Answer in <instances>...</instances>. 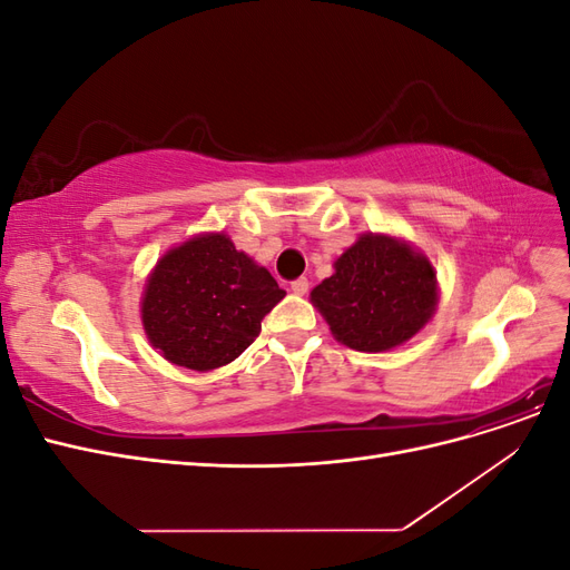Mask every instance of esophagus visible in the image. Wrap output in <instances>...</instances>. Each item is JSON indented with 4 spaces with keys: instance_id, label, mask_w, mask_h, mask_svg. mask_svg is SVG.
Wrapping results in <instances>:
<instances>
[{
    "instance_id": "obj_1",
    "label": "esophagus",
    "mask_w": 570,
    "mask_h": 570,
    "mask_svg": "<svg viewBox=\"0 0 570 570\" xmlns=\"http://www.w3.org/2000/svg\"><path fill=\"white\" fill-rule=\"evenodd\" d=\"M289 289L295 292V295H306V292H308V281H306V278H297V281H292Z\"/></svg>"
}]
</instances>
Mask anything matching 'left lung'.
<instances>
[{
	"mask_svg": "<svg viewBox=\"0 0 570 570\" xmlns=\"http://www.w3.org/2000/svg\"><path fill=\"white\" fill-rule=\"evenodd\" d=\"M312 302L337 342L356 352H387L433 318L438 275L404 239L366 233L312 289Z\"/></svg>",
	"mask_w": 570,
	"mask_h": 570,
	"instance_id": "left-lung-1",
	"label": "left lung"
}]
</instances>
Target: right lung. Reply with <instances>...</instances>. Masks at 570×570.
<instances>
[{
	"label": "right lung",
	"mask_w": 570,
	"mask_h": 570,
	"mask_svg": "<svg viewBox=\"0 0 570 570\" xmlns=\"http://www.w3.org/2000/svg\"><path fill=\"white\" fill-rule=\"evenodd\" d=\"M285 297L273 275L237 252L226 233L168 249L145 285L142 325L170 364L214 371L243 354Z\"/></svg>",
	"instance_id": "obj_1"
}]
</instances>
